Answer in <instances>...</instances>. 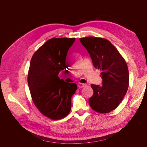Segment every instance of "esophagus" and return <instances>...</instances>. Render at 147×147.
<instances>
[{
    "instance_id": "34e87169",
    "label": "esophagus",
    "mask_w": 147,
    "mask_h": 147,
    "mask_svg": "<svg viewBox=\"0 0 147 147\" xmlns=\"http://www.w3.org/2000/svg\"><path fill=\"white\" fill-rule=\"evenodd\" d=\"M84 85H85V84H84V83H79L78 84V88H79V89H81V88H83Z\"/></svg>"
}]
</instances>
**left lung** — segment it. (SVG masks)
<instances>
[{
    "label": "left lung",
    "mask_w": 147,
    "mask_h": 147,
    "mask_svg": "<svg viewBox=\"0 0 147 147\" xmlns=\"http://www.w3.org/2000/svg\"><path fill=\"white\" fill-rule=\"evenodd\" d=\"M94 66L101 71V85L91 84L94 94L89 99L92 109L100 113L115 110L125 96L129 87V70L125 59L116 48L105 38H80Z\"/></svg>",
    "instance_id": "left-lung-1"
}]
</instances>
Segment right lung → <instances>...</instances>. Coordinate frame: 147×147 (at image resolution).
Wrapping results in <instances>:
<instances>
[{
    "instance_id": "obj_1",
    "label": "right lung",
    "mask_w": 147,
    "mask_h": 147,
    "mask_svg": "<svg viewBox=\"0 0 147 147\" xmlns=\"http://www.w3.org/2000/svg\"><path fill=\"white\" fill-rule=\"evenodd\" d=\"M75 38H52L33 54L27 81L33 102L45 116L59 120L71 110V99L77 84L60 79L67 67L65 59Z\"/></svg>"
}]
</instances>
